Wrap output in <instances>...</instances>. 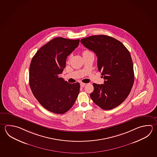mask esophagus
Wrapping results in <instances>:
<instances>
[{"label":"esophagus","instance_id":"34e87169","mask_svg":"<svg viewBox=\"0 0 157 157\" xmlns=\"http://www.w3.org/2000/svg\"><path fill=\"white\" fill-rule=\"evenodd\" d=\"M86 86V84H85V83H80V86H81V87H84V86Z\"/></svg>","mask_w":157,"mask_h":157}]
</instances>
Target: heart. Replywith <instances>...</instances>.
Masks as SVG:
<instances>
[{"instance_id":"1","label":"heart","mask_w":157,"mask_h":157,"mask_svg":"<svg viewBox=\"0 0 157 157\" xmlns=\"http://www.w3.org/2000/svg\"><path fill=\"white\" fill-rule=\"evenodd\" d=\"M87 52H89V51H88V50H86V51H84V52H83V53H87Z\"/></svg>"}]
</instances>
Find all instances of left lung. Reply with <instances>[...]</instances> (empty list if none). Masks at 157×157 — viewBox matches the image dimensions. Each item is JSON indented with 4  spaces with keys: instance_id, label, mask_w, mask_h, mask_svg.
<instances>
[{
    "instance_id": "left-lung-1",
    "label": "left lung",
    "mask_w": 157,
    "mask_h": 157,
    "mask_svg": "<svg viewBox=\"0 0 157 157\" xmlns=\"http://www.w3.org/2000/svg\"><path fill=\"white\" fill-rule=\"evenodd\" d=\"M80 42L97 55L98 70L105 80L103 84H93L92 101L104 110L118 107L127 98L134 83L129 52L121 41L105 35L90 36Z\"/></svg>"
}]
</instances>
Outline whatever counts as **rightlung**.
I'll return each mask as SVG.
<instances>
[{"instance_id":"right-lung-1","label":"right lung","mask_w":157,"mask_h":157,"mask_svg":"<svg viewBox=\"0 0 157 157\" xmlns=\"http://www.w3.org/2000/svg\"><path fill=\"white\" fill-rule=\"evenodd\" d=\"M79 40L53 39L37 51L31 61L30 89L39 103L49 112H68L79 94L80 84H70L60 75L65 68L67 56L78 46Z\"/></svg>"}]
</instances>
